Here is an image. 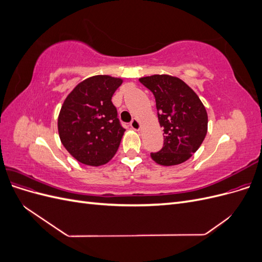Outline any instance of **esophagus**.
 Segmentation results:
<instances>
[{
    "instance_id": "obj_1",
    "label": "esophagus",
    "mask_w": 262,
    "mask_h": 262,
    "mask_svg": "<svg viewBox=\"0 0 262 262\" xmlns=\"http://www.w3.org/2000/svg\"><path fill=\"white\" fill-rule=\"evenodd\" d=\"M130 125H131V128L134 131H139L141 129V122H140L139 119H137V118L133 119V120L131 121V123H130Z\"/></svg>"
}]
</instances>
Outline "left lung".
I'll list each match as a JSON object with an SVG mask.
<instances>
[{
	"label": "left lung",
	"instance_id": "left-lung-1",
	"mask_svg": "<svg viewBox=\"0 0 262 262\" xmlns=\"http://www.w3.org/2000/svg\"><path fill=\"white\" fill-rule=\"evenodd\" d=\"M139 81L153 93L158 121L164 128V146L150 153L152 160L162 166L188 161L208 132V114L199 96L176 76L155 74Z\"/></svg>",
	"mask_w": 262,
	"mask_h": 262
}]
</instances>
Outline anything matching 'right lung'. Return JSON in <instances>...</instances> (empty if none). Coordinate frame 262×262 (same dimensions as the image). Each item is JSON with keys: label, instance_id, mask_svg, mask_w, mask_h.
Listing matches in <instances>:
<instances>
[{"label": "right lung", "instance_id": "right-lung-1", "mask_svg": "<svg viewBox=\"0 0 262 262\" xmlns=\"http://www.w3.org/2000/svg\"><path fill=\"white\" fill-rule=\"evenodd\" d=\"M122 78L95 75L77 84L61 107L58 131L63 146L84 165L101 166L117 153L124 129L112 97Z\"/></svg>", "mask_w": 262, "mask_h": 262}]
</instances>
